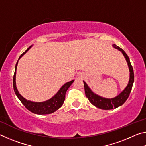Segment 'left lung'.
Wrapping results in <instances>:
<instances>
[{
	"label": "left lung",
	"instance_id": "1",
	"mask_svg": "<svg viewBox=\"0 0 146 146\" xmlns=\"http://www.w3.org/2000/svg\"><path fill=\"white\" fill-rule=\"evenodd\" d=\"M113 46L115 49H118V50L122 51V54L124 56V57L127 62L128 67H129L130 76H129V80L128 82V84L124 90L121 92L119 95L115 98H106L100 97V96L94 93L91 89L89 88L84 81V90L86 97L88 98L90 102L96 107L101 109V110H110L113 109H115L119 106H122L124 103L127 98L129 97V94L131 91L133 87V82H134V72H133V69L131 66V64L130 62L129 56L122 49H121L119 47L117 46L115 44H113Z\"/></svg>",
	"mask_w": 146,
	"mask_h": 146
}]
</instances>
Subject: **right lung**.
Segmentation results:
<instances>
[{"label": "right lung", "mask_w": 146, "mask_h": 146, "mask_svg": "<svg viewBox=\"0 0 146 146\" xmlns=\"http://www.w3.org/2000/svg\"><path fill=\"white\" fill-rule=\"evenodd\" d=\"M31 47L26 49L24 52L20 56L19 60L23 56L24 54H25L27 51H28L29 49L31 48ZM17 64H18V61L16 64L15 66V73L13 75V89L17 97L19 98V99L21 100V102L23 103V104L25 106L26 109H28L29 111H30L31 112L35 114H38V115H47V114H51L53 113L56 110H58L62 106L64 101L65 100V96L66 93L68 88L70 87V86L72 84L73 82H74V80L70 81L67 83H66L65 84L62 86L61 88L58 90V91L56 93V95L50 99H49L44 102H32V101H29L26 100V98H24L23 96L17 90L16 87V82H15V78H16V70Z\"/></svg>", "instance_id": "1"}]
</instances>
